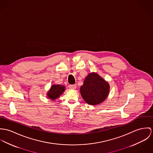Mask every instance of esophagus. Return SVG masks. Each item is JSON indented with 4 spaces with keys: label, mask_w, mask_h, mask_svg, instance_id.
Wrapping results in <instances>:
<instances>
[{
    "label": "esophagus",
    "mask_w": 153,
    "mask_h": 153,
    "mask_svg": "<svg viewBox=\"0 0 153 153\" xmlns=\"http://www.w3.org/2000/svg\"><path fill=\"white\" fill-rule=\"evenodd\" d=\"M69 88H71V89H76V85H69Z\"/></svg>",
    "instance_id": "34e87169"
}]
</instances>
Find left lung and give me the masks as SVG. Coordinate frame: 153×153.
<instances>
[{
    "label": "left lung",
    "mask_w": 153,
    "mask_h": 153,
    "mask_svg": "<svg viewBox=\"0 0 153 153\" xmlns=\"http://www.w3.org/2000/svg\"><path fill=\"white\" fill-rule=\"evenodd\" d=\"M109 91L108 83L94 72L86 76L80 90L85 102L93 105L104 102L107 97Z\"/></svg>",
    "instance_id": "1"
}]
</instances>
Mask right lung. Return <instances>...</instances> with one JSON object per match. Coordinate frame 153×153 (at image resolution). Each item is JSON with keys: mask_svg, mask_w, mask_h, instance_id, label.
Returning a JSON list of instances; mask_svg holds the SVG:
<instances>
[{"mask_svg": "<svg viewBox=\"0 0 153 153\" xmlns=\"http://www.w3.org/2000/svg\"><path fill=\"white\" fill-rule=\"evenodd\" d=\"M65 90V87L63 85H52L47 93L48 97L52 100L59 98L61 94Z\"/></svg>", "mask_w": 153, "mask_h": 153, "instance_id": "right-lung-1", "label": "right lung"}]
</instances>
